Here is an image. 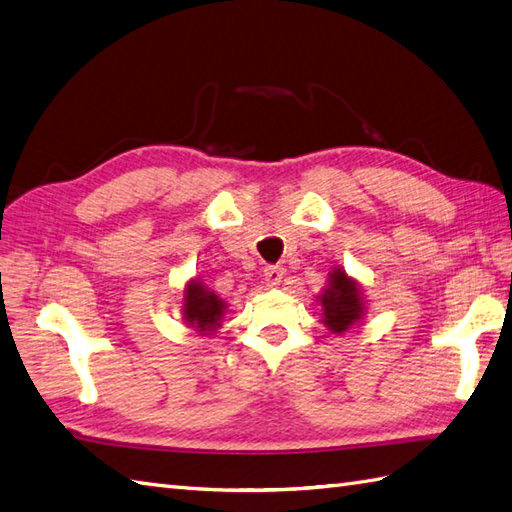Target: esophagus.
Here are the masks:
<instances>
[{
	"label": "esophagus",
	"instance_id": "1",
	"mask_svg": "<svg viewBox=\"0 0 512 512\" xmlns=\"http://www.w3.org/2000/svg\"><path fill=\"white\" fill-rule=\"evenodd\" d=\"M264 279L270 285V288H277L283 279V268L281 266H266L264 270Z\"/></svg>",
	"mask_w": 512,
	"mask_h": 512
}]
</instances>
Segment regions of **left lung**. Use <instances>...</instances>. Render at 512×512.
<instances>
[{
	"label": "left lung",
	"instance_id": "1",
	"mask_svg": "<svg viewBox=\"0 0 512 512\" xmlns=\"http://www.w3.org/2000/svg\"><path fill=\"white\" fill-rule=\"evenodd\" d=\"M323 305V323L334 334H344L364 316V301L358 283L347 277V272L336 268L329 275L327 290L320 294Z\"/></svg>",
	"mask_w": 512,
	"mask_h": 512
}]
</instances>
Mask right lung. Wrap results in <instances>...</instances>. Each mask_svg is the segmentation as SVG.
Segmentation results:
<instances>
[{
  "mask_svg": "<svg viewBox=\"0 0 512 512\" xmlns=\"http://www.w3.org/2000/svg\"><path fill=\"white\" fill-rule=\"evenodd\" d=\"M183 301V318L189 327H194L200 334H207V331L220 327L227 305L200 281H192L187 285Z\"/></svg>",
  "mask_w": 512,
  "mask_h": 512,
  "instance_id": "right-lung-1",
  "label": "right lung"
}]
</instances>
